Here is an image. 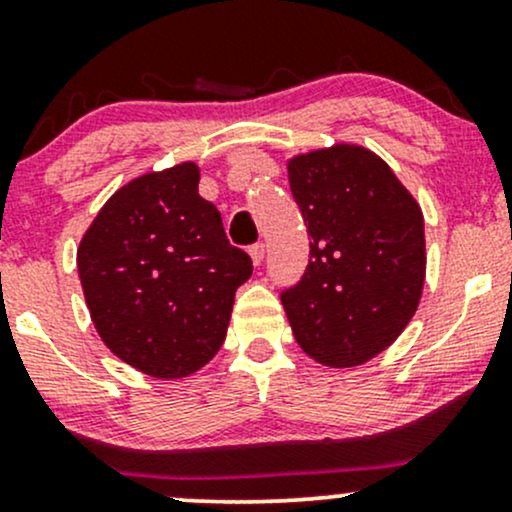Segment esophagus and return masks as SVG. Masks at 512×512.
Listing matches in <instances>:
<instances>
[{"instance_id": "1", "label": "esophagus", "mask_w": 512, "mask_h": 512, "mask_svg": "<svg viewBox=\"0 0 512 512\" xmlns=\"http://www.w3.org/2000/svg\"><path fill=\"white\" fill-rule=\"evenodd\" d=\"M250 257H252V264H255V267H260L262 260H264V245H262V243L252 245V248H250Z\"/></svg>"}]
</instances>
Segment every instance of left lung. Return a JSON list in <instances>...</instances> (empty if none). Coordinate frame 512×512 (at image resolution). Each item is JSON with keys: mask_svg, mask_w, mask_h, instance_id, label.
I'll list each match as a JSON object with an SVG mask.
<instances>
[{"mask_svg": "<svg viewBox=\"0 0 512 512\" xmlns=\"http://www.w3.org/2000/svg\"><path fill=\"white\" fill-rule=\"evenodd\" d=\"M286 168L310 236L303 279L281 293L293 337L322 366H363L419 308L424 211L366 146L332 144L291 156Z\"/></svg>", "mask_w": 512, "mask_h": 512, "instance_id": "left-lung-1", "label": "left lung"}]
</instances>
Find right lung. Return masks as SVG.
<instances>
[{
    "instance_id": "obj_1",
    "label": "right lung",
    "mask_w": 512,
    "mask_h": 512,
    "mask_svg": "<svg viewBox=\"0 0 512 512\" xmlns=\"http://www.w3.org/2000/svg\"><path fill=\"white\" fill-rule=\"evenodd\" d=\"M76 267L103 344L158 380L187 378L216 356L252 274L219 209L199 197L192 161L122 185L81 238Z\"/></svg>"
}]
</instances>
